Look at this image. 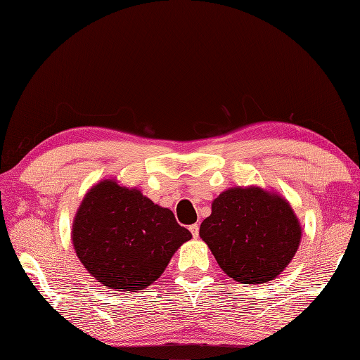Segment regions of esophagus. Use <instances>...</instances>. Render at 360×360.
<instances>
[{
	"instance_id": "1",
	"label": "esophagus",
	"mask_w": 360,
	"mask_h": 360,
	"mask_svg": "<svg viewBox=\"0 0 360 360\" xmlns=\"http://www.w3.org/2000/svg\"><path fill=\"white\" fill-rule=\"evenodd\" d=\"M198 229H200V226H198L197 223H194V225L189 226V231H191V233H193L194 237H198Z\"/></svg>"
}]
</instances>
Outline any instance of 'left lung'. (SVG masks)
Returning <instances> with one entry per match:
<instances>
[{
	"label": "left lung",
	"instance_id": "1",
	"mask_svg": "<svg viewBox=\"0 0 360 360\" xmlns=\"http://www.w3.org/2000/svg\"><path fill=\"white\" fill-rule=\"evenodd\" d=\"M300 231L282 197L260 188H231L212 202L200 237L229 277L240 283H263L292 260Z\"/></svg>",
	"mask_w": 360,
	"mask_h": 360
}]
</instances>
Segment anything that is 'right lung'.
Here are the masks:
<instances>
[{
    "label": "right lung",
    "mask_w": 360,
    "mask_h": 360,
    "mask_svg": "<svg viewBox=\"0 0 360 360\" xmlns=\"http://www.w3.org/2000/svg\"><path fill=\"white\" fill-rule=\"evenodd\" d=\"M191 236L172 211L114 180L95 185L79 205L72 242L91 276L109 290L146 288Z\"/></svg>",
    "instance_id": "1"
}]
</instances>
